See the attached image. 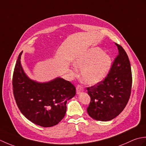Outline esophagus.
<instances>
[{
  "label": "esophagus",
  "instance_id": "obj_1",
  "mask_svg": "<svg viewBox=\"0 0 146 146\" xmlns=\"http://www.w3.org/2000/svg\"><path fill=\"white\" fill-rule=\"evenodd\" d=\"M84 91V89H83V87L81 85H78L76 86V94H80V93Z\"/></svg>",
  "mask_w": 146,
  "mask_h": 146
}]
</instances>
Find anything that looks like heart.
<instances>
[{
    "instance_id": "b5f03b06",
    "label": "heart",
    "mask_w": 146,
    "mask_h": 146,
    "mask_svg": "<svg viewBox=\"0 0 146 146\" xmlns=\"http://www.w3.org/2000/svg\"><path fill=\"white\" fill-rule=\"evenodd\" d=\"M111 62L109 54L104 53L101 48L95 47L79 56L74 61V65L78 69H81L80 76L83 83L95 85L107 75Z\"/></svg>"
}]
</instances>
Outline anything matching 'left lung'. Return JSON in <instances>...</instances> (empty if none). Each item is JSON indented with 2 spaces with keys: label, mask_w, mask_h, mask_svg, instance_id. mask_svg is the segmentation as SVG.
<instances>
[{
  "label": "left lung",
  "mask_w": 146,
  "mask_h": 146,
  "mask_svg": "<svg viewBox=\"0 0 146 146\" xmlns=\"http://www.w3.org/2000/svg\"><path fill=\"white\" fill-rule=\"evenodd\" d=\"M119 54L105 79L86 88L91 100L87 112L92 119L108 121L122 112L127 104L132 88L131 63L123 48L115 43Z\"/></svg>",
  "instance_id": "left-lung-1"
}]
</instances>
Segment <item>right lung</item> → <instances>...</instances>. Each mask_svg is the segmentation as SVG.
I'll return each instance as SVG.
<instances>
[{
    "mask_svg": "<svg viewBox=\"0 0 146 146\" xmlns=\"http://www.w3.org/2000/svg\"><path fill=\"white\" fill-rule=\"evenodd\" d=\"M21 52L12 78L13 94L19 109L26 118L44 127L56 125L63 119L67 101L76 94L69 81L58 78L46 83L31 80L22 68Z\"/></svg>",
    "mask_w": 146,
    "mask_h": 146,
    "instance_id": "1",
    "label": "right lung"
}]
</instances>
